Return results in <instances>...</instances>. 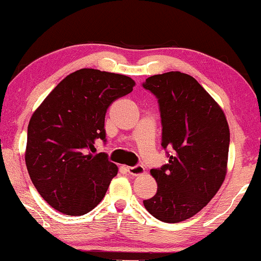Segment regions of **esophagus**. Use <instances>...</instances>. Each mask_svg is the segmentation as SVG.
Segmentation results:
<instances>
[{"instance_id": "34e87169", "label": "esophagus", "mask_w": 261, "mask_h": 261, "mask_svg": "<svg viewBox=\"0 0 261 261\" xmlns=\"http://www.w3.org/2000/svg\"><path fill=\"white\" fill-rule=\"evenodd\" d=\"M127 172L132 174V176H140V174L145 173L144 166L135 165V166H127Z\"/></svg>"}]
</instances>
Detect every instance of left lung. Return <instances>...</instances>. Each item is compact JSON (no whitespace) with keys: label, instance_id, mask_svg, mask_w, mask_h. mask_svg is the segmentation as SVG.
Listing matches in <instances>:
<instances>
[{"label":"left lung","instance_id":"left-lung-1","mask_svg":"<svg viewBox=\"0 0 261 261\" xmlns=\"http://www.w3.org/2000/svg\"><path fill=\"white\" fill-rule=\"evenodd\" d=\"M142 87L158 98L162 146L171 151L169 163L151 170L158 190L144 205L163 222H181L204 208L226 178L229 126L215 99L187 73L154 74Z\"/></svg>","mask_w":261,"mask_h":261}]
</instances>
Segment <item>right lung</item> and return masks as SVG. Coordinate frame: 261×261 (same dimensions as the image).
Wrapping results in <instances>:
<instances>
[{"label":"right lung","instance_id":"right-lung-1","mask_svg":"<svg viewBox=\"0 0 261 261\" xmlns=\"http://www.w3.org/2000/svg\"><path fill=\"white\" fill-rule=\"evenodd\" d=\"M130 77L95 69L66 76L30 120L24 160L35 189L52 208L84 215L105 197L117 166L106 153L92 154L106 141L107 109L129 94Z\"/></svg>","mask_w":261,"mask_h":261}]
</instances>
